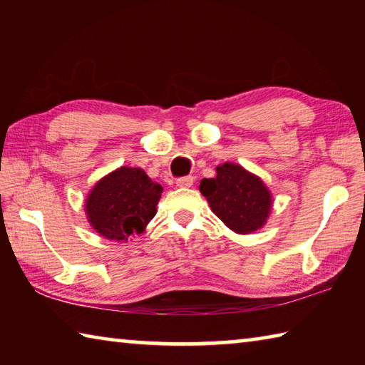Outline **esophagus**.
<instances>
[{
    "label": "esophagus",
    "instance_id": "esophagus-1",
    "mask_svg": "<svg viewBox=\"0 0 365 365\" xmlns=\"http://www.w3.org/2000/svg\"><path fill=\"white\" fill-rule=\"evenodd\" d=\"M192 182H195V177L192 175H187V177H180V178H177V187H180V188H190L191 185H192Z\"/></svg>",
    "mask_w": 365,
    "mask_h": 365
}]
</instances>
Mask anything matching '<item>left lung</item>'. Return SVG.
Returning a JSON list of instances; mask_svg holds the SVG:
<instances>
[{
	"label": "left lung",
	"mask_w": 365,
	"mask_h": 365,
	"mask_svg": "<svg viewBox=\"0 0 365 365\" xmlns=\"http://www.w3.org/2000/svg\"><path fill=\"white\" fill-rule=\"evenodd\" d=\"M199 190L212 212L237 234H251L260 229L273 205L265 183L235 163L216 168V177L202 178Z\"/></svg>",
	"instance_id": "1"
}]
</instances>
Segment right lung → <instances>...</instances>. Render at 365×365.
Wrapping results in <instances>:
<instances>
[{
  "label": "right lung",
  "instance_id": "1",
  "mask_svg": "<svg viewBox=\"0 0 365 365\" xmlns=\"http://www.w3.org/2000/svg\"><path fill=\"white\" fill-rule=\"evenodd\" d=\"M161 185L152 182L141 168L122 166L96 183L86 197L88 221L108 240L127 242L143 234L157 213Z\"/></svg>",
  "mask_w": 365,
  "mask_h": 365
}]
</instances>
